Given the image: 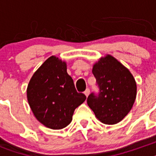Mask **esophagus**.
I'll list each match as a JSON object with an SVG mask.
<instances>
[{"label": "esophagus", "instance_id": "1", "mask_svg": "<svg viewBox=\"0 0 156 156\" xmlns=\"http://www.w3.org/2000/svg\"><path fill=\"white\" fill-rule=\"evenodd\" d=\"M89 94H90V89H89V88H87L84 91V94L86 95L87 97L88 95H89Z\"/></svg>", "mask_w": 156, "mask_h": 156}]
</instances>
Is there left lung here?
Masks as SVG:
<instances>
[{
    "label": "left lung",
    "instance_id": "left-lung-1",
    "mask_svg": "<svg viewBox=\"0 0 156 156\" xmlns=\"http://www.w3.org/2000/svg\"><path fill=\"white\" fill-rule=\"evenodd\" d=\"M92 73L99 92L87 97L88 106L105 124L120 122L131 109L137 95L136 82L129 70L107 55L94 66Z\"/></svg>",
    "mask_w": 156,
    "mask_h": 156
}]
</instances>
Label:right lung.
I'll list each match as a JSON object with an SVG mask.
<instances>
[{
	"mask_svg": "<svg viewBox=\"0 0 156 156\" xmlns=\"http://www.w3.org/2000/svg\"><path fill=\"white\" fill-rule=\"evenodd\" d=\"M27 98L37 120L50 129H60L71 122L74 110L87 98L76 91L66 62L51 56L32 76Z\"/></svg>",
	"mask_w": 156,
	"mask_h": 156,
	"instance_id": "obj_1",
	"label": "right lung"
}]
</instances>
